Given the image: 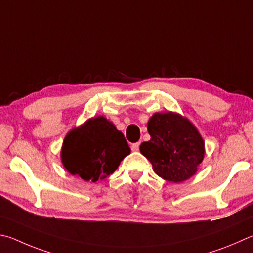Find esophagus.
Here are the masks:
<instances>
[{"label":"esophagus","mask_w":253,"mask_h":253,"mask_svg":"<svg viewBox=\"0 0 253 253\" xmlns=\"http://www.w3.org/2000/svg\"><path fill=\"white\" fill-rule=\"evenodd\" d=\"M139 149H140V142H136V143H133L131 145V150L132 151H139Z\"/></svg>","instance_id":"34e87169"}]
</instances>
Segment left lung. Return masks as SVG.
I'll list each match as a JSON object with an SVG mask.
<instances>
[{"label":"left lung","instance_id":"left-lung-1","mask_svg":"<svg viewBox=\"0 0 253 253\" xmlns=\"http://www.w3.org/2000/svg\"><path fill=\"white\" fill-rule=\"evenodd\" d=\"M148 131L151 139L140 145V151L159 176L179 183L196 173L205 157V143L188 119L172 112L156 113L149 120Z\"/></svg>","mask_w":253,"mask_h":253}]
</instances>
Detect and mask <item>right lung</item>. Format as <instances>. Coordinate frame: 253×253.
Returning <instances> with one entry per match:
<instances>
[{"label": "right lung", "mask_w": 253, "mask_h": 253, "mask_svg": "<svg viewBox=\"0 0 253 253\" xmlns=\"http://www.w3.org/2000/svg\"><path fill=\"white\" fill-rule=\"evenodd\" d=\"M130 151L122 132L105 118L97 117L69 132L61 158L71 174L95 182L112 174Z\"/></svg>", "instance_id": "1"}]
</instances>
